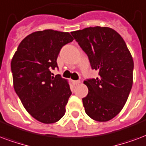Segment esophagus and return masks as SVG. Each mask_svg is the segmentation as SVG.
Listing matches in <instances>:
<instances>
[{
    "mask_svg": "<svg viewBox=\"0 0 146 146\" xmlns=\"http://www.w3.org/2000/svg\"><path fill=\"white\" fill-rule=\"evenodd\" d=\"M80 83H81V81H72V84H74V85L79 84Z\"/></svg>",
    "mask_w": 146,
    "mask_h": 146,
    "instance_id": "34e87169",
    "label": "esophagus"
}]
</instances>
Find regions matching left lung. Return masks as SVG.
I'll return each mask as SVG.
<instances>
[{
	"label": "left lung",
	"mask_w": 146,
	"mask_h": 146,
	"mask_svg": "<svg viewBox=\"0 0 146 146\" xmlns=\"http://www.w3.org/2000/svg\"><path fill=\"white\" fill-rule=\"evenodd\" d=\"M88 56L97 78L84 84L88 94L82 99L84 110L96 121L110 120L121 111L133 86V59L123 39L109 27H88L71 33Z\"/></svg>",
	"instance_id": "left-lung-1"
}]
</instances>
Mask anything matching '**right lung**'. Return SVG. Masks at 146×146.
Segmentation results:
<instances>
[{"instance_id": "obj_1", "label": "right lung", "mask_w": 146, "mask_h": 146, "mask_svg": "<svg viewBox=\"0 0 146 146\" xmlns=\"http://www.w3.org/2000/svg\"><path fill=\"white\" fill-rule=\"evenodd\" d=\"M73 39L69 33L56 30L33 33L21 41L11 61L16 93L27 111L43 123H55L65 113L69 84L51 70L58 68L61 48Z\"/></svg>"}]
</instances>
